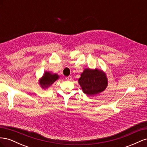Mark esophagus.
<instances>
[{
    "label": "esophagus",
    "mask_w": 147,
    "mask_h": 147,
    "mask_svg": "<svg viewBox=\"0 0 147 147\" xmlns=\"http://www.w3.org/2000/svg\"><path fill=\"white\" fill-rule=\"evenodd\" d=\"M71 79H72V77L71 76H68V77H65V80H71Z\"/></svg>",
    "instance_id": "1"
}]
</instances>
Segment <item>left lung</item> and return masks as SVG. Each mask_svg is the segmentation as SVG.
<instances>
[{
  "label": "left lung",
  "instance_id": "obj_1",
  "mask_svg": "<svg viewBox=\"0 0 147 147\" xmlns=\"http://www.w3.org/2000/svg\"><path fill=\"white\" fill-rule=\"evenodd\" d=\"M82 91L88 96L96 95L105 90L108 80L105 73L97 69H85L78 79Z\"/></svg>",
  "mask_w": 147,
  "mask_h": 147
}]
</instances>
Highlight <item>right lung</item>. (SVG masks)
I'll use <instances>...</instances> for the list:
<instances>
[{
    "label": "right lung",
    "mask_w": 147,
    "mask_h": 147,
    "mask_svg": "<svg viewBox=\"0 0 147 147\" xmlns=\"http://www.w3.org/2000/svg\"><path fill=\"white\" fill-rule=\"evenodd\" d=\"M59 78V75L56 74H51L49 72H45L43 77L39 80V84L43 89L50 87L51 84Z\"/></svg>",
    "instance_id": "add662e5"
}]
</instances>
